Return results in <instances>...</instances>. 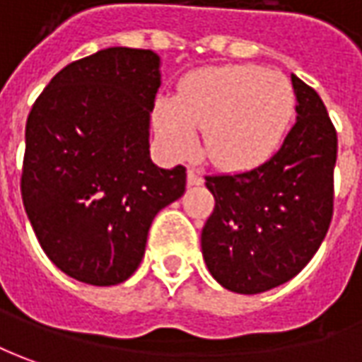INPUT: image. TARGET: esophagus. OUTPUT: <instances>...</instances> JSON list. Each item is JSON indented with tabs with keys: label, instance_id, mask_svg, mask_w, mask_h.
<instances>
[{
	"label": "esophagus",
	"instance_id": "34e87169",
	"mask_svg": "<svg viewBox=\"0 0 362 362\" xmlns=\"http://www.w3.org/2000/svg\"><path fill=\"white\" fill-rule=\"evenodd\" d=\"M204 178H202V172L196 168H188V184L190 186H200Z\"/></svg>",
	"mask_w": 362,
	"mask_h": 362
}]
</instances>
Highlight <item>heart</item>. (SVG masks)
Segmentation results:
<instances>
[{"label": "heart", "instance_id": "heart-1", "mask_svg": "<svg viewBox=\"0 0 362 362\" xmlns=\"http://www.w3.org/2000/svg\"><path fill=\"white\" fill-rule=\"evenodd\" d=\"M297 109L291 81L262 65L208 67L182 83L178 97H160L154 129L174 158L192 156L204 130L206 152L226 170L259 166L281 146Z\"/></svg>", "mask_w": 362, "mask_h": 362}]
</instances>
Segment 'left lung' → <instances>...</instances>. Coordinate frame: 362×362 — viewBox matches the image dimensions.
Listing matches in <instances>:
<instances>
[{"label":"left lung","mask_w":362,"mask_h":362,"mask_svg":"<svg viewBox=\"0 0 362 362\" xmlns=\"http://www.w3.org/2000/svg\"><path fill=\"white\" fill-rule=\"evenodd\" d=\"M297 122L264 164L206 176L216 208L202 230L212 277L233 293L284 285L311 262L333 216L337 132L325 105L291 75Z\"/></svg>","instance_id":"left-lung-1"}]
</instances>
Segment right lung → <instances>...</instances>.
<instances>
[{"label":"right lung","instance_id":"obj_1","mask_svg":"<svg viewBox=\"0 0 362 362\" xmlns=\"http://www.w3.org/2000/svg\"><path fill=\"white\" fill-rule=\"evenodd\" d=\"M160 57L109 47L61 69L29 112L21 198L47 257L88 285L127 281L186 168L150 160Z\"/></svg>","mask_w":362,"mask_h":362}]
</instances>
